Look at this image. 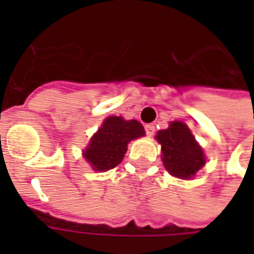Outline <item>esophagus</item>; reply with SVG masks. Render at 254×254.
Segmentation results:
<instances>
[{
	"mask_svg": "<svg viewBox=\"0 0 254 254\" xmlns=\"http://www.w3.org/2000/svg\"><path fill=\"white\" fill-rule=\"evenodd\" d=\"M145 133L148 134V136H152L155 133V125L154 124H147L145 125Z\"/></svg>",
	"mask_w": 254,
	"mask_h": 254,
	"instance_id": "esophagus-1",
	"label": "esophagus"
}]
</instances>
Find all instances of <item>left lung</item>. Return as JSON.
<instances>
[{
  "mask_svg": "<svg viewBox=\"0 0 254 254\" xmlns=\"http://www.w3.org/2000/svg\"><path fill=\"white\" fill-rule=\"evenodd\" d=\"M156 140L162 144L163 165L171 176L188 180L205 163L201 147L182 122H171L170 127L158 132Z\"/></svg>",
  "mask_w": 254,
  "mask_h": 254,
  "instance_id": "left-lung-1",
  "label": "left lung"
}]
</instances>
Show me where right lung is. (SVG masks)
<instances>
[{
	"label": "right lung",
	"mask_w": 254,
	"mask_h": 254,
	"mask_svg": "<svg viewBox=\"0 0 254 254\" xmlns=\"http://www.w3.org/2000/svg\"><path fill=\"white\" fill-rule=\"evenodd\" d=\"M143 125L136 120L125 121L121 117H109L84 151V158L92 169L106 171L121 163L127 143L144 136Z\"/></svg>",
	"instance_id": "1"
}]
</instances>
